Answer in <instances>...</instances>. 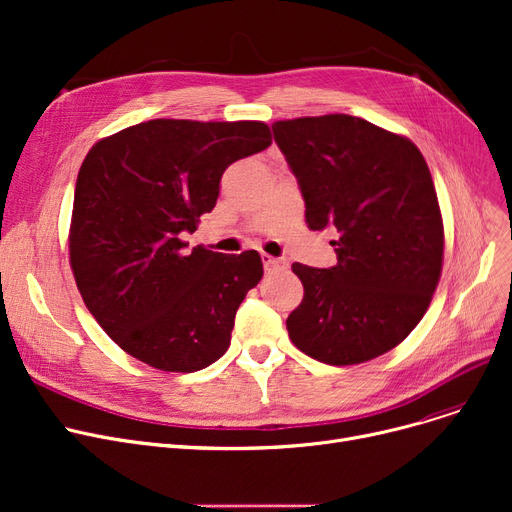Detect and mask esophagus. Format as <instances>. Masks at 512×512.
Returning <instances> with one entry per match:
<instances>
[{
	"instance_id": "34e87169",
	"label": "esophagus",
	"mask_w": 512,
	"mask_h": 512,
	"mask_svg": "<svg viewBox=\"0 0 512 512\" xmlns=\"http://www.w3.org/2000/svg\"><path fill=\"white\" fill-rule=\"evenodd\" d=\"M263 263H265L267 270H286V267H288L286 259L272 257V255H265V253H263Z\"/></svg>"
}]
</instances>
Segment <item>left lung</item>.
<instances>
[{
	"instance_id": "obj_1",
	"label": "left lung",
	"mask_w": 512,
	"mask_h": 512,
	"mask_svg": "<svg viewBox=\"0 0 512 512\" xmlns=\"http://www.w3.org/2000/svg\"><path fill=\"white\" fill-rule=\"evenodd\" d=\"M274 139L297 176L311 230L336 228L338 263H292L305 288L286 328L328 365H359L405 340L442 274L444 224L436 186L407 137L363 118L280 120Z\"/></svg>"
}]
</instances>
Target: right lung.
Here are the masks:
<instances>
[{"mask_svg":"<svg viewBox=\"0 0 512 512\" xmlns=\"http://www.w3.org/2000/svg\"><path fill=\"white\" fill-rule=\"evenodd\" d=\"M272 145L255 120H149L101 139L80 166L70 267L87 309L122 351L191 373L230 346L236 309L263 276L257 251L195 247L182 234L215 207L224 170Z\"/></svg>","mask_w":512,"mask_h":512,"instance_id":"right-lung-1","label":"right lung"}]
</instances>
